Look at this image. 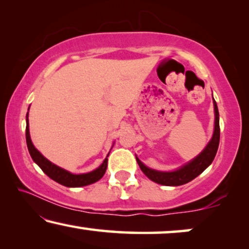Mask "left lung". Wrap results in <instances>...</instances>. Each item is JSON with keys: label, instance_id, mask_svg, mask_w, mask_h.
Listing matches in <instances>:
<instances>
[{"label": "left lung", "instance_id": "8db88e82", "mask_svg": "<svg viewBox=\"0 0 249 249\" xmlns=\"http://www.w3.org/2000/svg\"><path fill=\"white\" fill-rule=\"evenodd\" d=\"M213 105H214V115H215V120H214V131L213 136L209 142V144L206 145V147L196 156L195 159H193L192 161L186 163L185 165L180 166L179 169L173 170V171H158V170L151 169L148 166H146L137 156V163L139 168L144 175L147 177L148 179H151L152 181L160 185L164 186H181L185 183L192 181L193 179H195L196 177H198L207 166L211 165V163L213 162L214 158H215L217 148H219V142H220V118H219V110H217L216 102L213 98Z\"/></svg>", "mask_w": 249, "mask_h": 249}]
</instances>
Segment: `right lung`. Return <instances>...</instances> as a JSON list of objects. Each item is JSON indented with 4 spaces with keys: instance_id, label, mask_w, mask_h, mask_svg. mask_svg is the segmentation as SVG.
I'll list each match as a JSON object with an SVG mask.
<instances>
[{
    "instance_id": "right-lung-1",
    "label": "right lung",
    "mask_w": 249,
    "mask_h": 249,
    "mask_svg": "<svg viewBox=\"0 0 249 249\" xmlns=\"http://www.w3.org/2000/svg\"><path fill=\"white\" fill-rule=\"evenodd\" d=\"M29 111V108H28ZM26 142H27V147H28L29 154L32 156L33 161L43 170V172L46 176H49L51 179L56 181L60 185H63L66 187H71V188H76V187H84L88 186L90 183H94L100 180L102 177L104 176L105 171L107 168V156L104 159V161L102 164L98 166L97 169L93 170V171L88 173H81V175H74L67 170H64L60 166H57L49 161L46 158H44V155L40 154L39 151H37V148L34 146L32 139H30L29 134V121H28V113L26 115Z\"/></svg>"
}]
</instances>
